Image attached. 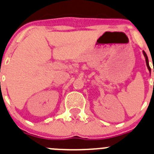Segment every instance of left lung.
I'll list each match as a JSON object with an SVG mask.
<instances>
[{
    "label": "left lung",
    "instance_id": "obj_1",
    "mask_svg": "<svg viewBox=\"0 0 154 154\" xmlns=\"http://www.w3.org/2000/svg\"><path fill=\"white\" fill-rule=\"evenodd\" d=\"M143 54H144V57H145V60H146V65H147V68H148V70H149V71H150V66H149L148 58H147V54H146V53H145V52H144V51H143Z\"/></svg>",
    "mask_w": 154,
    "mask_h": 154
}]
</instances>
